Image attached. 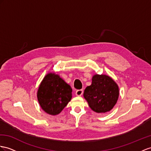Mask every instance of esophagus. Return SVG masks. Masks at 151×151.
I'll return each mask as SVG.
<instances>
[{
    "label": "esophagus",
    "mask_w": 151,
    "mask_h": 151,
    "mask_svg": "<svg viewBox=\"0 0 151 151\" xmlns=\"http://www.w3.org/2000/svg\"><path fill=\"white\" fill-rule=\"evenodd\" d=\"M83 90L82 89H80V90H77L76 91V95L77 96H81L82 94H83Z\"/></svg>",
    "instance_id": "esophagus-1"
}]
</instances>
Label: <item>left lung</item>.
Segmentation results:
<instances>
[{
  "instance_id": "obj_1",
  "label": "left lung",
  "mask_w": 151,
  "mask_h": 151,
  "mask_svg": "<svg viewBox=\"0 0 151 151\" xmlns=\"http://www.w3.org/2000/svg\"><path fill=\"white\" fill-rule=\"evenodd\" d=\"M119 96V86L110 76L94 75L92 83L83 92L88 106L96 113H106L113 109Z\"/></svg>"
}]
</instances>
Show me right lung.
Returning <instances> with one entry per match:
<instances>
[{
	"mask_svg": "<svg viewBox=\"0 0 151 151\" xmlns=\"http://www.w3.org/2000/svg\"><path fill=\"white\" fill-rule=\"evenodd\" d=\"M39 104L49 115L59 114L72 98L71 86L55 73H48L41 81L37 92Z\"/></svg>",
	"mask_w": 151,
	"mask_h": 151,
	"instance_id": "add662e5",
	"label": "right lung"
}]
</instances>
